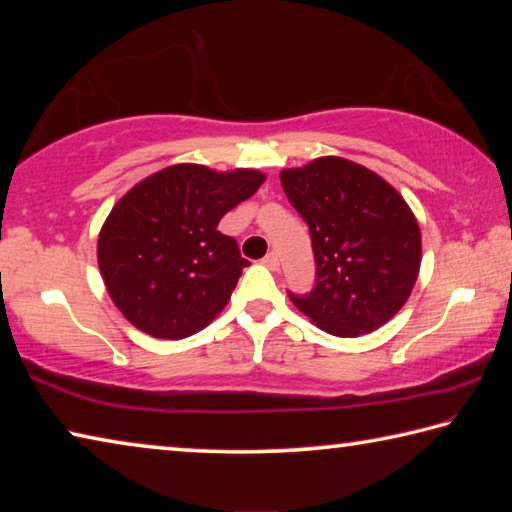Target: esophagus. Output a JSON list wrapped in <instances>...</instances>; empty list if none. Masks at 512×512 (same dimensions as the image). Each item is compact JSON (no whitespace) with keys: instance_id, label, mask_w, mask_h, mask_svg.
<instances>
[{"instance_id":"esophagus-1","label":"esophagus","mask_w":512,"mask_h":512,"mask_svg":"<svg viewBox=\"0 0 512 512\" xmlns=\"http://www.w3.org/2000/svg\"><path fill=\"white\" fill-rule=\"evenodd\" d=\"M263 263L270 267V270H279V256L274 254V251H270V254L263 258Z\"/></svg>"}]
</instances>
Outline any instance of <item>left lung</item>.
<instances>
[{
	"instance_id": "1",
	"label": "left lung",
	"mask_w": 512,
	"mask_h": 512,
	"mask_svg": "<svg viewBox=\"0 0 512 512\" xmlns=\"http://www.w3.org/2000/svg\"><path fill=\"white\" fill-rule=\"evenodd\" d=\"M279 176L309 224L318 265L316 288L290 300L332 336L380 329L419 277L421 229L412 208L382 176L345 157H318Z\"/></svg>"
}]
</instances>
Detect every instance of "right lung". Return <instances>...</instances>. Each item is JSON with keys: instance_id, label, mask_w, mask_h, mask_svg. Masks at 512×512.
Returning a JSON list of instances; mask_svg holds the SVG:
<instances>
[{"instance_id": "obj_1", "label": "right lung", "mask_w": 512, "mask_h": 512, "mask_svg": "<svg viewBox=\"0 0 512 512\" xmlns=\"http://www.w3.org/2000/svg\"><path fill=\"white\" fill-rule=\"evenodd\" d=\"M263 183L258 169L185 162L125 192L98 235L102 281L125 320L167 341L208 327L249 265L217 224Z\"/></svg>"}]
</instances>
